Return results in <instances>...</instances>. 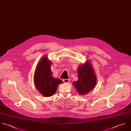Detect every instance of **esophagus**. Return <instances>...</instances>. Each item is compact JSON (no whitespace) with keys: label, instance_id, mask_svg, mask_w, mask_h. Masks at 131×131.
Segmentation results:
<instances>
[{"label":"esophagus","instance_id":"1","mask_svg":"<svg viewBox=\"0 0 131 131\" xmlns=\"http://www.w3.org/2000/svg\"><path fill=\"white\" fill-rule=\"evenodd\" d=\"M63 81L64 83H69L70 82V80L69 79H63Z\"/></svg>","mask_w":131,"mask_h":131}]
</instances>
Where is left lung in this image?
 <instances>
[{"mask_svg":"<svg viewBox=\"0 0 131 131\" xmlns=\"http://www.w3.org/2000/svg\"><path fill=\"white\" fill-rule=\"evenodd\" d=\"M78 80L73 84L80 95H85L92 91L96 85L97 78L90 61L78 67Z\"/></svg>","mask_w":131,"mask_h":131,"instance_id":"obj_1","label":"left lung"}]
</instances>
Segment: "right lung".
Listing matches in <instances>:
<instances>
[{"instance_id": "add662e5", "label": "right lung", "mask_w": 131, "mask_h": 131, "mask_svg": "<svg viewBox=\"0 0 131 131\" xmlns=\"http://www.w3.org/2000/svg\"><path fill=\"white\" fill-rule=\"evenodd\" d=\"M52 62L47 56L41 59L36 68L34 79L35 85L38 91L45 97L52 96L56 92L57 87L63 81L54 78L51 70Z\"/></svg>"}]
</instances>
